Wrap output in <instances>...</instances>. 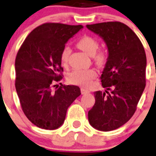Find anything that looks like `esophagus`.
<instances>
[{
	"label": "esophagus",
	"instance_id": "34e87169",
	"mask_svg": "<svg viewBox=\"0 0 156 156\" xmlns=\"http://www.w3.org/2000/svg\"><path fill=\"white\" fill-rule=\"evenodd\" d=\"M81 94H89L90 93V90H89L86 89V88H81Z\"/></svg>",
	"mask_w": 156,
	"mask_h": 156
}]
</instances>
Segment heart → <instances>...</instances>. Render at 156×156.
Returning a JSON list of instances; mask_svg holds the SVG:
<instances>
[{
  "label": "heart",
  "instance_id": "b5f03b06",
  "mask_svg": "<svg viewBox=\"0 0 156 156\" xmlns=\"http://www.w3.org/2000/svg\"><path fill=\"white\" fill-rule=\"evenodd\" d=\"M78 48L90 56H94L96 63L102 66L106 62V55L103 52H97L99 48V43L95 38L90 36H84L77 42ZM71 53L69 47L66 46L60 53V62L63 66L68 64L69 57ZM97 72L94 69H77L69 74L67 80L70 84L76 85L87 86L91 80L95 78Z\"/></svg>",
  "mask_w": 156,
  "mask_h": 156
}]
</instances>
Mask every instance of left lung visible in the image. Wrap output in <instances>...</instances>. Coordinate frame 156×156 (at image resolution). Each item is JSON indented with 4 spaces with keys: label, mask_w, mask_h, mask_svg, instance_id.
Wrapping results in <instances>:
<instances>
[{
    "label": "left lung",
    "mask_w": 156,
    "mask_h": 156,
    "mask_svg": "<svg viewBox=\"0 0 156 156\" xmlns=\"http://www.w3.org/2000/svg\"><path fill=\"white\" fill-rule=\"evenodd\" d=\"M86 27L103 39L108 50L100 77L106 90L94 92L95 104L88 112V120L97 130L110 131L125 125L136 111L146 87V53L139 37L124 23L107 22Z\"/></svg>",
    "instance_id": "8db88e82"
}]
</instances>
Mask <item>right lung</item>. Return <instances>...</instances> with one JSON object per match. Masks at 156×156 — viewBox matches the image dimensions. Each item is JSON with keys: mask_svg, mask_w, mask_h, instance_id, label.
Returning <instances> with one entry per match:
<instances>
[{"mask_svg": "<svg viewBox=\"0 0 156 156\" xmlns=\"http://www.w3.org/2000/svg\"><path fill=\"white\" fill-rule=\"evenodd\" d=\"M81 29V25L44 23L31 31L17 53L16 90L24 114L40 128H59L69 106L81 95L78 86L61 84L55 91L52 87L62 78V48Z\"/></svg>", "mask_w": 156, "mask_h": 156, "instance_id": "obj_1", "label": "right lung"}]
</instances>
